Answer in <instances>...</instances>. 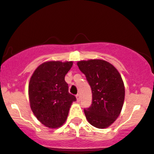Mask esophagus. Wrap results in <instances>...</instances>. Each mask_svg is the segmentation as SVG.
<instances>
[{
	"label": "esophagus",
	"instance_id": "obj_1",
	"mask_svg": "<svg viewBox=\"0 0 154 154\" xmlns=\"http://www.w3.org/2000/svg\"><path fill=\"white\" fill-rule=\"evenodd\" d=\"M76 98H77V102H79V100H80V95L77 94V95H76Z\"/></svg>",
	"mask_w": 154,
	"mask_h": 154
}]
</instances>
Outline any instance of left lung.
Listing matches in <instances>:
<instances>
[{
  "label": "left lung",
  "mask_w": 154,
  "mask_h": 154,
  "mask_svg": "<svg viewBox=\"0 0 154 154\" xmlns=\"http://www.w3.org/2000/svg\"><path fill=\"white\" fill-rule=\"evenodd\" d=\"M92 91V103L84 109L88 122L97 128H106L119 115L125 100V86L121 75L111 63L93 59L77 63Z\"/></svg>",
  "instance_id": "1"
}]
</instances>
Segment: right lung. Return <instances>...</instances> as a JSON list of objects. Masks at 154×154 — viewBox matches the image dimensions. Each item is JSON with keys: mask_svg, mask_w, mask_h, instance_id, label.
Instances as JSON below:
<instances>
[{"mask_svg": "<svg viewBox=\"0 0 154 154\" xmlns=\"http://www.w3.org/2000/svg\"><path fill=\"white\" fill-rule=\"evenodd\" d=\"M72 61H48L35 69L29 83L30 107L37 119L49 128L61 127L66 121L75 95L69 93L64 77Z\"/></svg>", "mask_w": 154, "mask_h": 154, "instance_id": "right-lung-1", "label": "right lung"}]
</instances>
